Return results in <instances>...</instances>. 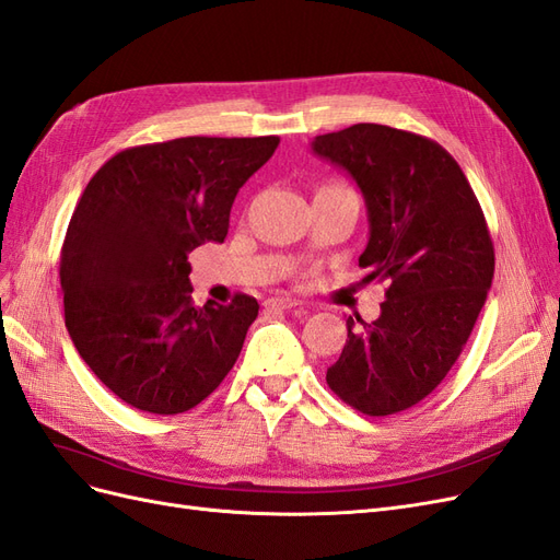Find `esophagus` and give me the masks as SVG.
<instances>
[{
	"label": "esophagus",
	"mask_w": 560,
	"mask_h": 560,
	"mask_svg": "<svg viewBox=\"0 0 560 560\" xmlns=\"http://www.w3.org/2000/svg\"><path fill=\"white\" fill-rule=\"evenodd\" d=\"M296 306H301V303L290 299V296H270L266 301V308H276V311H292Z\"/></svg>",
	"instance_id": "obj_1"
}]
</instances>
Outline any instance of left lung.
<instances>
[{
	"label": "left lung",
	"instance_id": "8db88e82",
	"mask_svg": "<svg viewBox=\"0 0 560 560\" xmlns=\"http://www.w3.org/2000/svg\"><path fill=\"white\" fill-rule=\"evenodd\" d=\"M313 151L358 182L369 214L364 282H383L376 322L348 317L327 383L352 409L393 416L446 378L477 325L495 252L460 165L422 135L354 124L317 135Z\"/></svg>",
	"mask_w": 560,
	"mask_h": 560
}]
</instances>
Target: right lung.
Segmentation results:
<instances>
[{"instance_id": "add662e5", "label": "right lung", "mask_w": 560, "mask_h": 560, "mask_svg": "<svg viewBox=\"0 0 560 560\" xmlns=\"http://www.w3.org/2000/svg\"><path fill=\"white\" fill-rule=\"evenodd\" d=\"M280 138H179L118 151L83 189L60 249L65 327L135 409L175 416L212 395L259 315L254 296L194 306L186 254L224 243L235 194Z\"/></svg>"}]
</instances>
